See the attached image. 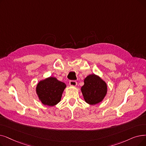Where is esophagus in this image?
Masks as SVG:
<instances>
[{
  "instance_id": "1",
  "label": "esophagus",
  "mask_w": 146,
  "mask_h": 146,
  "mask_svg": "<svg viewBox=\"0 0 146 146\" xmlns=\"http://www.w3.org/2000/svg\"><path fill=\"white\" fill-rule=\"evenodd\" d=\"M69 84L72 86H76L77 85V82L75 80H70L69 82Z\"/></svg>"
}]
</instances>
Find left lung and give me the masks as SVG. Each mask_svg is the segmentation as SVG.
I'll return each mask as SVG.
<instances>
[{
	"label": "left lung",
	"mask_w": 146,
	"mask_h": 146,
	"mask_svg": "<svg viewBox=\"0 0 146 146\" xmlns=\"http://www.w3.org/2000/svg\"><path fill=\"white\" fill-rule=\"evenodd\" d=\"M81 92L85 101L90 105H96L102 101L107 93L106 82L99 76L91 74L84 79Z\"/></svg>",
	"instance_id": "obj_1"
}]
</instances>
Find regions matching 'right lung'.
I'll list each match as a JSON object with an SVG mask.
<instances>
[{"label":"right lung","instance_id":"obj_1","mask_svg":"<svg viewBox=\"0 0 146 146\" xmlns=\"http://www.w3.org/2000/svg\"><path fill=\"white\" fill-rule=\"evenodd\" d=\"M66 88V85L64 82L54 77H49L38 82L36 92L43 105L54 106L61 101Z\"/></svg>","mask_w":146,"mask_h":146}]
</instances>
